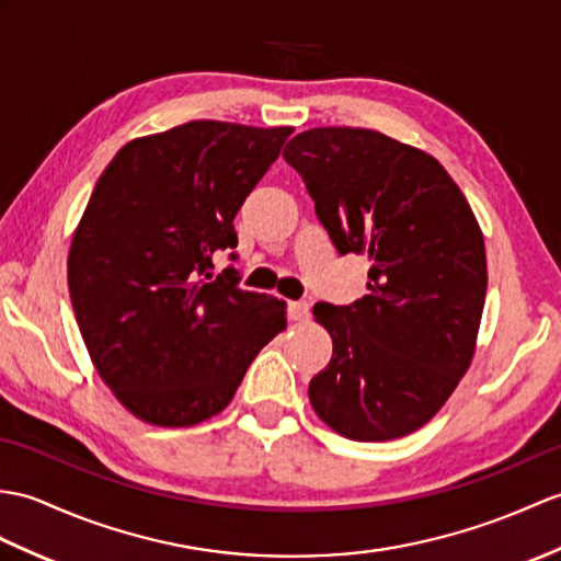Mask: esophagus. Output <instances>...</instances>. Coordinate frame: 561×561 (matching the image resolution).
Masks as SVG:
<instances>
[{"label": "esophagus", "instance_id": "34e87169", "mask_svg": "<svg viewBox=\"0 0 561 561\" xmlns=\"http://www.w3.org/2000/svg\"><path fill=\"white\" fill-rule=\"evenodd\" d=\"M308 316H310L308 301H291V304H289V320L304 322V320H308Z\"/></svg>", "mask_w": 561, "mask_h": 561}]
</instances>
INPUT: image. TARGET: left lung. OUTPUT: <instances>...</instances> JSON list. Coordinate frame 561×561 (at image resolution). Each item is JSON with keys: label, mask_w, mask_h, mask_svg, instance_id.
Listing matches in <instances>:
<instances>
[{"label": "left lung", "mask_w": 561, "mask_h": 561, "mask_svg": "<svg viewBox=\"0 0 561 561\" xmlns=\"http://www.w3.org/2000/svg\"><path fill=\"white\" fill-rule=\"evenodd\" d=\"M284 160L334 249L370 257L366 296L312 308L334 346L310 380L312 409L348 439L409 435L473 358L488 289L483 233L445 167L380 131L310 128L286 142Z\"/></svg>", "instance_id": "8db88e82"}]
</instances>
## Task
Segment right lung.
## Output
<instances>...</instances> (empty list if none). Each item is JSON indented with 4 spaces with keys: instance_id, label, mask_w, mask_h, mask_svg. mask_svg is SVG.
<instances>
[{
    "instance_id": "add662e5",
    "label": "right lung",
    "mask_w": 561,
    "mask_h": 561,
    "mask_svg": "<svg viewBox=\"0 0 561 561\" xmlns=\"http://www.w3.org/2000/svg\"><path fill=\"white\" fill-rule=\"evenodd\" d=\"M291 131L188 122L126 142L98 179L69 294L100 377L140 421H207L284 330V301L243 291L233 265L210 270L237 249L233 217Z\"/></svg>"
}]
</instances>
